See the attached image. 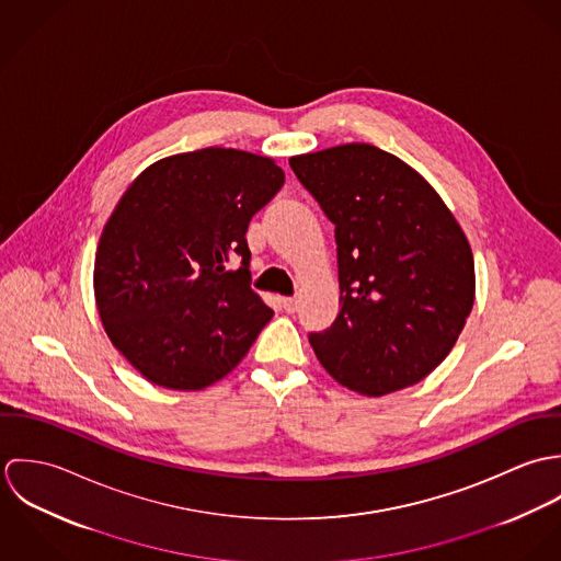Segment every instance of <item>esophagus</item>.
<instances>
[{"label": "esophagus", "instance_id": "1", "mask_svg": "<svg viewBox=\"0 0 561 561\" xmlns=\"http://www.w3.org/2000/svg\"><path fill=\"white\" fill-rule=\"evenodd\" d=\"M280 305H283V309L287 311V313H294V311H298V307H300V298H280Z\"/></svg>", "mask_w": 561, "mask_h": 561}]
</instances>
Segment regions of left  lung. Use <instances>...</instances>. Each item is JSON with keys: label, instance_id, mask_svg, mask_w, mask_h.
<instances>
[{"label": "left lung", "instance_id": "1", "mask_svg": "<svg viewBox=\"0 0 561 561\" xmlns=\"http://www.w3.org/2000/svg\"><path fill=\"white\" fill-rule=\"evenodd\" d=\"M289 165L334 225L341 311L309 336L323 369L369 398L416 385L473 309L465 231L414 168L378 147L341 145Z\"/></svg>", "mask_w": 561, "mask_h": 561}]
</instances>
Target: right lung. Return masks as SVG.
Returning <instances> with one entry per match:
<instances>
[{
  "label": "right lung",
  "mask_w": 561,
  "mask_h": 561,
  "mask_svg": "<svg viewBox=\"0 0 561 561\" xmlns=\"http://www.w3.org/2000/svg\"><path fill=\"white\" fill-rule=\"evenodd\" d=\"M283 183L270 158L209 147L156 161L127 187L96 245L94 300L110 341L149 382H218L272 320L250 289L243 236ZM233 253L242 265L227 271Z\"/></svg>",
  "instance_id": "add662e5"
}]
</instances>
